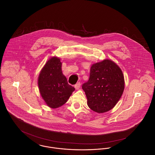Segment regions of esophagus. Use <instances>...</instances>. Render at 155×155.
Listing matches in <instances>:
<instances>
[{"mask_svg": "<svg viewBox=\"0 0 155 155\" xmlns=\"http://www.w3.org/2000/svg\"><path fill=\"white\" fill-rule=\"evenodd\" d=\"M80 87H81V82H78L76 85H74V88L76 89H79L80 88Z\"/></svg>", "mask_w": 155, "mask_h": 155, "instance_id": "esophagus-1", "label": "esophagus"}]
</instances>
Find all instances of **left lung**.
Wrapping results in <instances>:
<instances>
[{
	"label": "left lung",
	"instance_id": "8db88e82",
	"mask_svg": "<svg viewBox=\"0 0 155 155\" xmlns=\"http://www.w3.org/2000/svg\"><path fill=\"white\" fill-rule=\"evenodd\" d=\"M124 87L121 69L110 60L92 64L88 81L82 85L89 107L99 113L109 111L115 106Z\"/></svg>",
	"mask_w": 155,
	"mask_h": 155
}]
</instances>
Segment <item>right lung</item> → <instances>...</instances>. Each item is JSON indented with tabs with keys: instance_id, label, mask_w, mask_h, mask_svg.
Returning a JSON list of instances; mask_svg holds the SVG:
<instances>
[{
	"instance_id": "add662e5",
	"label": "right lung",
	"mask_w": 155,
	"mask_h": 155,
	"mask_svg": "<svg viewBox=\"0 0 155 155\" xmlns=\"http://www.w3.org/2000/svg\"><path fill=\"white\" fill-rule=\"evenodd\" d=\"M60 59L50 58L42 69L38 78L41 95L51 108H58L64 104L74 91L70 85L61 70Z\"/></svg>"
}]
</instances>
